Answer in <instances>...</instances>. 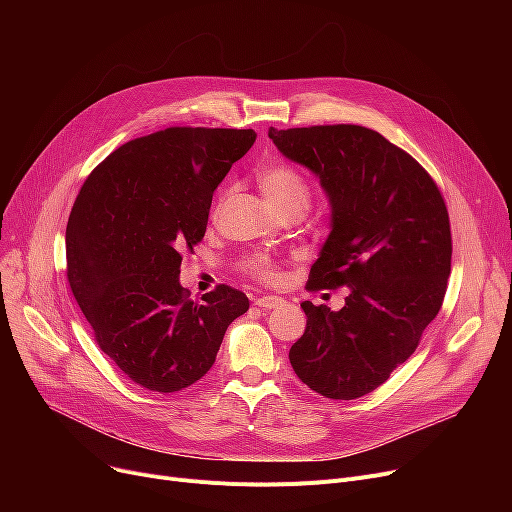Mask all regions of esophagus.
<instances>
[{
  "label": "esophagus",
  "mask_w": 512,
  "mask_h": 512,
  "mask_svg": "<svg viewBox=\"0 0 512 512\" xmlns=\"http://www.w3.org/2000/svg\"><path fill=\"white\" fill-rule=\"evenodd\" d=\"M284 301L280 297H272V294H265V297H259L255 299V305L261 307V309H276L280 307Z\"/></svg>",
  "instance_id": "obj_1"
}]
</instances>
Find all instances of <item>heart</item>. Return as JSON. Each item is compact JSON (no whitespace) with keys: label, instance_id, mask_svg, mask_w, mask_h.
Masks as SVG:
<instances>
[{"label":"heart","instance_id":"obj_1","mask_svg":"<svg viewBox=\"0 0 512 512\" xmlns=\"http://www.w3.org/2000/svg\"><path fill=\"white\" fill-rule=\"evenodd\" d=\"M259 188L278 215H303L311 203V186L307 178L286 161L265 166L259 172ZM242 272L259 282H276L280 278V267L263 255H249L242 259Z\"/></svg>","mask_w":512,"mask_h":512}]
</instances>
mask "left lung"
Wrapping results in <instances>:
<instances>
[{"mask_svg":"<svg viewBox=\"0 0 512 512\" xmlns=\"http://www.w3.org/2000/svg\"><path fill=\"white\" fill-rule=\"evenodd\" d=\"M270 139L319 176L332 205L305 288H348L340 311L301 303L307 328L290 365L321 396L361 398L415 353L442 307L452 259L444 197L415 157L371 128H270Z\"/></svg>","mask_w":512,"mask_h":512,"instance_id":"1","label":"left lung"}]
</instances>
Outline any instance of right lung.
<instances>
[{"mask_svg":"<svg viewBox=\"0 0 512 512\" xmlns=\"http://www.w3.org/2000/svg\"><path fill=\"white\" fill-rule=\"evenodd\" d=\"M253 128L172 126L128 141L87 176L66 226V276L101 351L134 384L178 392L201 380L228 326L249 311L220 284L188 299L182 251L203 240L213 191Z\"/></svg>","mask_w":512,"mask_h":512,"instance_id":"add662e5","label":"right lung"}]
</instances>
